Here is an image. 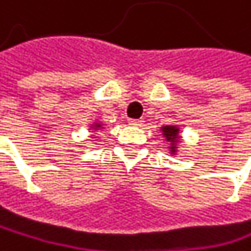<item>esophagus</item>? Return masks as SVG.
<instances>
[{"instance_id": "1", "label": "esophagus", "mask_w": 251, "mask_h": 251, "mask_svg": "<svg viewBox=\"0 0 251 251\" xmlns=\"http://www.w3.org/2000/svg\"><path fill=\"white\" fill-rule=\"evenodd\" d=\"M128 124L130 126H142L143 120H128Z\"/></svg>"}]
</instances>
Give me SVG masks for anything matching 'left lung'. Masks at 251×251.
I'll list each match as a JSON object with an SVG mask.
<instances>
[{
  "label": "left lung",
  "instance_id": "obj_1",
  "mask_svg": "<svg viewBox=\"0 0 251 251\" xmlns=\"http://www.w3.org/2000/svg\"><path fill=\"white\" fill-rule=\"evenodd\" d=\"M163 136L167 142H170V152L176 153L177 149V140H179V127L177 126H164L161 127Z\"/></svg>",
  "mask_w": 251,
  "mask_h": 251
}]
</instances>
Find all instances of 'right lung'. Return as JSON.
<instances>
[{"mask_svg": "<svg viewBox=\"0 0 251 251\" xmlns=\"http://www.w3.org/2000/svg\"><path fill=\"white\" fill-rule=\"evenodd\" d=\"M100 127H102V124H100V123H95V124L91 126V128H93V130H98V128H100Z\"/></svg>", "mask_w": 251, "mask_h": 251, "instance_id": "1", "label": "right lung"}]
</instances>
